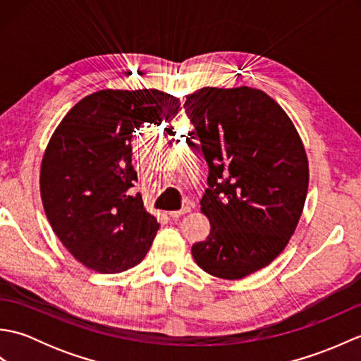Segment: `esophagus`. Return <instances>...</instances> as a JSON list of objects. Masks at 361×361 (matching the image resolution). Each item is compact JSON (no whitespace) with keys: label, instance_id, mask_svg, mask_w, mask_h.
I'll return each instance as SVG.
<instances>
[{"label":"esophagus","instance_id":"esophagus-1","mask_svg":"<svg viewBox=\"0 0 361 361\" xmlns=\"http://www.w3.org/2000/svg\"><path fill=\"white\" fill-rule=\"evenodd\" d=\"M188 212H190V208H189V206H185V208H181L180 211H171V212H169V217L178 219L181 216H185V214H188Z\"/></svg>","mask_w":361,"mask_h":361}]
</instances>
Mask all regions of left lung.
I'll list each match as a JSON object with an SVG mask.
<instances>
[{"label": "left lung", "mask_w": 361, "mask_h": 361, "mask_svg": "<svg viewBox=\"0 0 361 361\" xmlns=\"http://www.w3.org/2000/svg\"><path fill=\"white\" fill-rule=\"evenodd\" d=\"M185 111L209 167L200 204L211 233L192 256L216 278L242 279L271 264L295 233L307 155L287 113L260 90L204 87L186 96Z\"/></svg>", "instance_id": "left-lung-1"}]
</instances>
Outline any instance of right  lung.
Wrapping results in <instances>:
<instances>
[{
    "label": "right lung",
    "mask_w": 361,
    "mask_h": 361,
    "mask_svg": "<svg viewBox=\"0 0 361 361\" xmlns=\"http://www.w3.org/2000/svg\"><path fill=\"white\" fill-rule=\"evenodd\" d=\"M180 99L158 90H102L68 111L43 155L40 194L52 231L80 264L121 273L147 255L159 224L135 194L132 142L171 122Z\"/></svg>",
    "instance_id": "obj_1"
}]
</instances>
